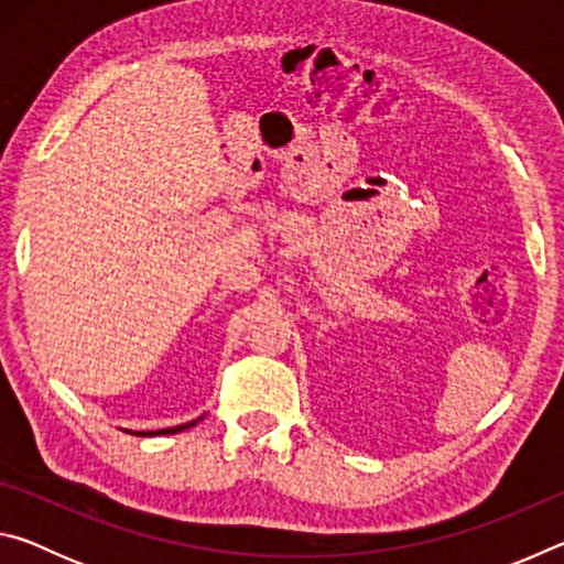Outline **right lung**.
<instances>
[{
    "label": "right lung",
    "instance_id": "right-lung-1",
    "mask_svg": "<svg viewBox=\"0 0 564 564\" xmlns=\"http://www.w3.org/2000/svg\"><path fill=\"white\" fill-rule=\"evenodd\" d=\"M204 417V415H202ZM198 417V420H202ZM198 420H191V423H184V425H176V427H164V431H141V433H137V435H174V433H181V431H186V427H194ZM127 433H131V431H127Z\"/></svg>",
    "mask_w": 564,
    "mask_h": 564
}]
</instances>
